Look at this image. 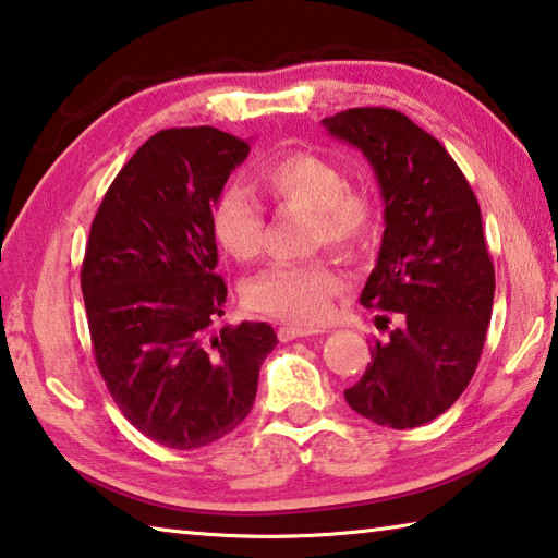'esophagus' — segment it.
<instances>
[{
    "label": "esophagus",
    "mask_w": 558,
    "mask_h": 558,
    "mask_svg": "<svg viewBox=\"0 0 558 558\" xmlns=\"http://www.w3.org/2000/svg\"><path fill=\"white\" fill-rule=\"evenodd\" d=\"M310 335H317V329H310V327H295V325H282V327L278 329L280 342H292V339L310 337Z\"/></svg>",
    "instance_id": "1"
}]
</instances>
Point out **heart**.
<instances>
[{
	"label": "heart",
	"mask_w": 558,
	"mask_h": 558,
	"mask_svg": "<svg viewBox=\"0 0 558 558\" xmlns=\"http://www.w3.org/2000/svg\"><path fill=\"white\" fill-rule=\"evenodd\" d=\"M253 182L278 206L307 209V248L329 245L356 256L376 239L379 204L366 186L347 184L335 159L310 149H286L260 162ZM263 211L245 189L223 186L211 206V233L235 260H256L263 248ZM347 288L342 272L327 260L282 263L253 276L243 288V302L253 313L298 327L323 325L332 315L335 298Z\"/></svg>",
	"instance_id": "obj_1"
}]
</instances>
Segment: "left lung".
Masks as SVG:
<instances>
[{
  "label": "left lung",
  "instance_id": "1",
  "mask_svg": "<svg viewBox=\"0 0 558 558\" xmlns=\"http://www.w3.org/2000/svg\"><path fill=\"white\" fill-rule=\"evenodd\" d=\"M323 125L362 149L384 199L379 258L362 305L379 310L389 337L374 339L352 409L386 428H415L446 413L468 389L493 317L495 266L483 216L446 147L391 108H352Z\"/></svg>",
  "mask_w": 558,
  "mask_h": 558
}]
</instances>
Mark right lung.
<instances>
[{
    "label": "right lung",
    "mask_w": 558,
    "mask_h": 558,
    "mask_svg": "<svg viewBox=\"0 0 558 558\" xmlns=\"http://www.w3.org/2000/svg\"><path fill=\"white\" fill-rule=\"evenodd\" d=\"M248 153L209 125L157 132L90 226L81 290L96 364L122 415L165 448H204L239 426L278 344L266 323L211 332L226 305L211 206Z\"/></svg>",
    "instance_id": "obj_1"
}]
</instances>
